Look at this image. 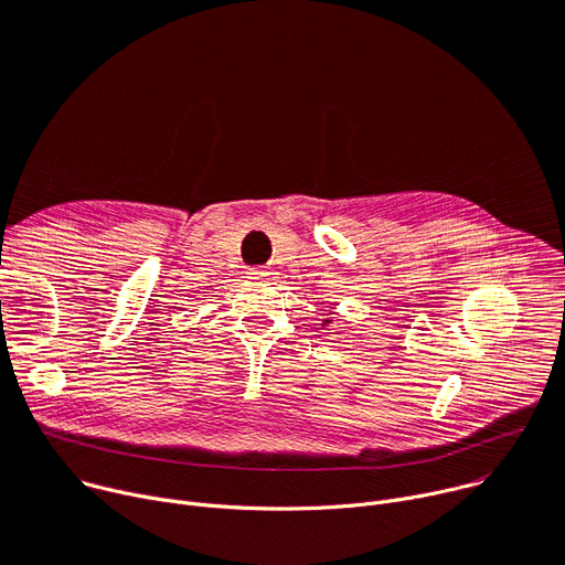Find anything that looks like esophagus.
<instances>
[{"label":"esophagus","instance_id":"obj_1","mask_svg":"<svg viewBox=\"0 0 565 565\" xmlns=\"http://www.w3.org/2000/svg\"><path fill=\"white\" fill-rule=\"evenodd\" d=\"M247 275H249L252 279H268V277H270V270H266V268H252Z\"/></svg>","mask_w":565,"mask_h":565}]
</instances>
